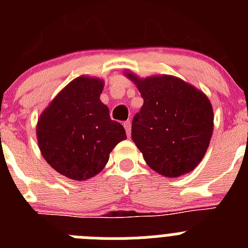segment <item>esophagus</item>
<instances>
[{"label": "esophagus", "instance_id": "esophagus-1", "mask_svg": "<svg viewBox=\"0 0 248 248\" xmlns=\"http://www.w3.org/2000/svg\"><path fill=\"white\" fill-rule=\"evenodd\" d=\"M124 128H125L126 130V135L128 137H130V129H131V124L129 120H126V122H124Z\"/></svg>", "mask_w": 248, "mask_h": 248}]
</instances>
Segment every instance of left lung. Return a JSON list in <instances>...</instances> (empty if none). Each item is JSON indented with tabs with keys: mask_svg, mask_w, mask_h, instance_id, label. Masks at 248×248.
I'll use <instances>...</instances> for the list:
<instances>
[{
	"mask_svg": "<svg viewBox=\"0 0 248 248\" xmlns=\"http://www.w3.org/2000/svg\"><path fill=\"white\" fill-rule=\"evenodd\" d=\"M126 74L144 99L131 123V139L146 164L166 177L192 171L209 148L214 130L209 98L176 77L141 79Z\"/></svg>",
	"mask_w": 248,
	"mask_h": 248,
	"instance_id": "obj_1",
	"label": "left lung"
}]
</instances>
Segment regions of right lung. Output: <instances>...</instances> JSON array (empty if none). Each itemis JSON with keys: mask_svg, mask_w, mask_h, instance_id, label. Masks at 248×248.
<instances>
[{"mask_svg": "<svg viewBox=\"0 0 248 248\" xmlns=\"http://www.w3.org/2000/svg\"><path fill=\"white\" fill-rule=\"evenodd\" d=\"M104 82L78 77L59 92L37 123V140L52 168L72 180L83 181L99 174L109 154L126 139L125 129L110 119L100 102Z\"/></svg>", "mask_w": 248, "mask_h": 248, "instance_id": "right-lung-1", "label": "right lung"}]
</instances>
